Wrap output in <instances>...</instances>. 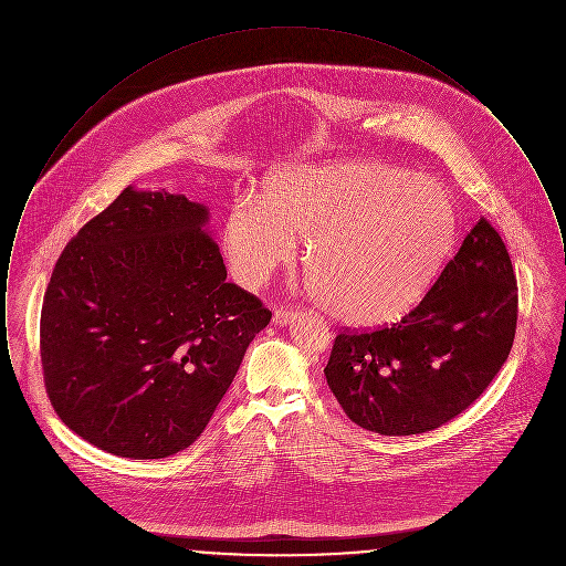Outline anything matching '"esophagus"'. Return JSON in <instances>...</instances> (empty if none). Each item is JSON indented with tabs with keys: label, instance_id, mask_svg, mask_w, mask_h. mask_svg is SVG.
Returning <instances> with one entry per match:
<instances>
[{
	"label": "esophagus",
	"instance_id": "34e87169",
	"mask_svg": "<svg viewBox=\"0 0 566 566\" xmlns=\"http://www.w3.org/2000/svg\"><path fill=\"white\" fill-rule=\"evenodd\" d=\"M295 316L296 312H293V310L277 307V310L273 312V324H277V326H286V324H291L295 321Z\"/></svg>",
	"mask_w": 566,
	"mask_h": 566
}]
</instances>
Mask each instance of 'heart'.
I'll use <instances>...</instances> for the list:
<instances>
[{
  "mask_svg": "<svg viewBox=\"0 0 566 566\" xmlns=\"http://www.w3.org/2000/svg\"><path fill=\"white\" fill-rule=\"evenodd\" d=\"M454 235L448 190L381 163L277 169L261 199H235L222 220V250L240 284H268L303 238L307 289L352 326L403 318L431 289Z\"/></svg>",
  "mask_w": 566,
  "mask_h": 566,
  "instance_id": "b5f03b06",
  "label": "heart"
}]
</instances>
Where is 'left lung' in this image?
Listing matches in <instances>:
<instances>
[{
    "instance_id": "1",
    "label": "left lung",
    "mask_w": 566,
    "mask_h": 566,
    "mask_svg": "<svg viewBox=\"0 0 566 566\" xmlns=\"http://www.w3.org/2000/svg\"><path fill=\"white\" fill-rule=\"evenodd\" d=\"M515 323L510 252L480 218L401 323L337 335L326 384L352 422L367 431H432L484 392L512 352Z\"/></svg>"
}]
</instances>
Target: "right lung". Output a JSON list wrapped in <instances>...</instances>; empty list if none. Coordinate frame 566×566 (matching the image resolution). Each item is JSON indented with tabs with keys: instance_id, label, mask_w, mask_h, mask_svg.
<instances>
[{
	"instance_id": "add662e5",
	"label": "right lung",
	"mask_w": 566,
	"mask_h": 566,
	"mask_svg": "<svg viewBox=\"0 0 566 566\" xmlns=\"http://www.w3.org/2000/svg\"><path fill=\"white\" fill-rule=\"evenodd\" d=\"M208 224L187 195L127 187L54 265L40 318L46 390L72 431L114 457L189 448L270 324L227 282Z\"/></svg>"
}]
</instances>
